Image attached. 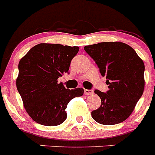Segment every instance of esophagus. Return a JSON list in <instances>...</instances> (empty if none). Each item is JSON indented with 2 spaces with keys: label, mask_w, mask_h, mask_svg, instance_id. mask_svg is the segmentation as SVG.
I'll list each match as a JSON object with an SVG mask.
<instances>
[{
  "label": "esophagus",
  "mask_w": 155,
  "mask_h": 155,
  "mask_svg": "<svg viewBox=\"0 0 155 155\" xmlns=\"http://www.w3.org/2000/svg\"><path fill=\"white\" fill-rule=\"evenodd\" d=\"M84 91L85 94H92L93 93H94L92 90H88V89H84Z\"/></svg>",
  "instance_id": "1"
}]
</instances>
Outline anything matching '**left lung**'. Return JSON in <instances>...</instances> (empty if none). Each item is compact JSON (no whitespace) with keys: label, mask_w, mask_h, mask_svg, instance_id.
I'll return each instance as SVG.
<instances>
[{"label":"left lung","mask_w":155,"mask_h":155,"mask_svg":"<svg viewBox=\"0 0 155 155\" xmlns=\"http://www.w3.org/2000/svg\"><path fill=\"white\" fill-rule=\"evenodd\" d=\"M95 61L109 91L94 90L102 104L91 116L97 123L114 125L130 116L144 90V64L131 46L121 42H104L84 46Z\"/></svg>","instance_id":"1"}]
</instances>
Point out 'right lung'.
<instances>
[{"label":"right lung","instance_id":"add662e5","mask_svg":"<svg viewBox=\"0 0 155 155\" xmlns=\"http://www.w3.org/2000/svg\"><path fill=\"white\" fill-rule=\"evenodd\" d=\"M78 50V46L39 43L19 61L17 89L27 113L38 124L53 127L64 123L70 101L84 94L82 87L71 90L58 83Z\"/></svg>","mask_w":155,"mask_h":155}]
</instances>
